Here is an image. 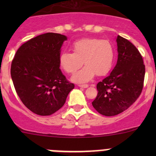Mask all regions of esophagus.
I'll list each match as a JSON object with an SVG mask.
<instances>
[{
    "mask_svg": "<svg viewBox=\"0 0 156 156\" xmlns=\"http://www.w3.org/2000/svg\"><path fill=\"white\" fill-rule=\"evenodd\" d=\"M78 87H83V88H87L88 87V84H79Z\"/></svg>",
    "mask_w": 156,
    "mask_h": 156,
    "instance_id": "obj_1",
    "label": "esophagus"
}]
</instances>
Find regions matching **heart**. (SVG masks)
<instances>
[{"mask_svg": "<svg viewBox=\"0 0 156 156\" xmlns=\"http://www.w3.org/2000/svg\"><path fill=\"white\" fill-rule=\"evenodd\" d=\"M72 51L61 53L59 62L61 68L69 74L76 72L83 62L86 65L72 77L75 82H87L95 74L97 76L106 75L114 62V47L107 40L81 39L72 44Z\"/></svg>", "mask_w": 156, "mask_h": 156, "instance_id": "obj_1", "label": "heart"}]
</instances>
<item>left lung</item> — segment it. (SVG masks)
I'll list each match as a JSON object with an SVG mask.
<instances>
[{
    "label": "left lung",
    "instance_id": "obj_1",
    "mask_svg": "<svg viewBox=\"0 0 156 156\" xmlns=\"http://www.w3.org/2000/svg\"><path fill=\"white\" fill-rule=\"evenodd\" d=\"M118 60L109 75L97 84L94 108L105 116H114L125 111L142 92L145 66L139 50L128 40L116 37Z\"/></svg>",
    "mask_w": 156,
    "mask_h": 156
}]
</instances>
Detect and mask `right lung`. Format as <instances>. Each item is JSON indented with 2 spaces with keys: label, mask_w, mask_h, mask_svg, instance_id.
I'll use <instances>...</instances> for the list:
<instances>
[{
  "label": "right lung",
  "mask_w": 156,
  "mask_h": 156,
  "mask_svg": "<svg viewBox=\"0 0 156 156\" xmlns=\"http://www.w3.org/2000/svg\"><path fill=\"white\" fill-rule=\"evenodd\" d=\"M66 40L57 33L40 34L23 44L12 61L16 91L23 104L39 115H50L62 108L75 87L59 69L61 48Z\"/></svg>",
  "instance_id": "add662e5"
}]
</instances>
